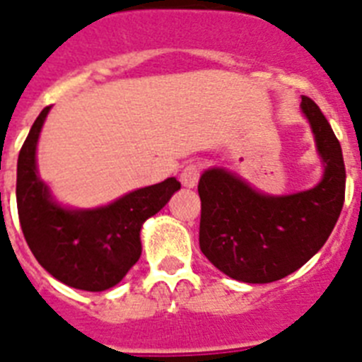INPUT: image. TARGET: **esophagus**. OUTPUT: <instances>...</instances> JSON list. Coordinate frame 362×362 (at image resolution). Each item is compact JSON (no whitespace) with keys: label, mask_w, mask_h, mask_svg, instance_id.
I'll return each instance as SVG.
<instances>
[{"label":"esophagus","mask_w":362,"mask_h":362,"mask_svg":"<svg viewBox=\"0 0 362 362\" xmlns=\"http://www.w3.org/2000/svg\"><path fill=\"white\" fill-rule=\"evenodd\" d=\"M200 177V163H189L180 173V182L184 187H194Z\"/></svg>","instance_id":"obj_1"}]
</instances>
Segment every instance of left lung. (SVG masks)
I'll return each instance as SVG.
<instances>
[{
  "mask_svg": "<svg viewBox=\"0 0 362 362\" xmlns=\"http://www.w3.org/2000/svg\"><path fill=\"white\" fill-rule=\"evenodd\" d=\"M300 109L325 165L315 187L266 194L224 168L200 177V250L235 281L268 284L297 272L325 246L341 215L346 185L341 144L312 98L303 96Z\"/></svg>",
  "mask_w": 362,
  "mask_h": 362,
  "instance_id": "obj_1",
  "label": "left lung"
}]
</instances>
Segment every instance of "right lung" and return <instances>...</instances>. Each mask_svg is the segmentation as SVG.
Segmentation results:
<instances>
[{"mask_svg": "<svg viewBox=\"0 0 362 362\" xmlns=\"http://www.w3.org/2000/svg\"><path fill=\"white\" fill-rule=\"evenodd\" d=\"M50 107L30 127L18 156L16 202L21 231L33 255L59 282L83 291H105L127 275L142 255L140 229L180 189L177 178L131 191L94 209L56 202L36 165L37 138Z\"/></svg>", "mask_w": 362, "mask_h": 362, "instance_id": "1", "label": "right lung"}]
</instances>
